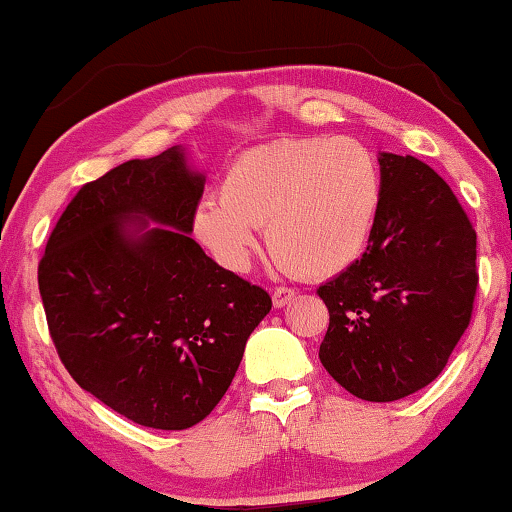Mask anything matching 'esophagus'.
<instances>
[{"instance_id":"esophagus-1","label":"esophagus","mask_w":512,"mask_h":512,"mask_svg":"<svg viewBox=\"0 0 512 512\" xmlns=\"http://www.w3.org/2000/svg\"><path fill=\"white\" fill-rule=\"evenodd\" d=\"M294 298H296V289L294 287H275L273 289V305L275 307H285Z\"/></svg>"}]
</instances>
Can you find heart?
I'll list each match as a JSON object with an SVG mask.
<instances>
[{
    "label": "heart",
    "mask_w": 512,
    "mask_h": 512,
    "mask_svg": "<svg viewBox=\"0 0 512 512\" xmlns=\"http://www.w3.org/2000/svg\"><path fill=\"white\" fill-rule=\"evenodd\" d=\"M380 205V168L367 145L339 139H285L237 154L218 198L202 200L193 232L232 271L246 269L266 227L269 248L289 271L321 278L362 255Z\"/></svg>",
    "instance_id": "1"
}]
</instances>
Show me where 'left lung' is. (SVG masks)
Masks as SVG:
<instances>
[{"mask_svg": "<svg viewBox=\"0 0 512 512\" xmlns=\"http://www.w3.org/2000/svg\"><path fill=\"white\" fill-rule=\"evenodd\" d=\"M369 246L316 289L330 323L319 358L346 392L399 401L440 376L467 330L478 289L476 230L435 170L380 154Z\"/></svg>", "mask_w": 512, "mask_h": 512, "instance_id": "8db88e82", "label": "left lung"}]
</instances>
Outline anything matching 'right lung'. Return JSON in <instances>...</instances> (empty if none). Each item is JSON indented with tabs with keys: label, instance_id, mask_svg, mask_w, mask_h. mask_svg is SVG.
Returning a JSON list of instances; mask_svg holds the SVG:
<instances>
[{
	"label": "right lung",
	"instance_id": "add662e5",
	"mask_svg": "<svg viewBox=\"0 0 512 512\" xmlns=\"http://www.w3.org/2000/svg\"><path fill=\"white\" fill-rule=\"evenodd\" d=\"M200 196L180 148L125 161L75 193L38 264L63 367L118 415L161 431L216 408L271 310L269 291L189 237ZM139 215L165 227L136 240L126 218Z\"/></svg>",
	"mask_w": 512,
	"mask_h": 512
}]
</instances>
